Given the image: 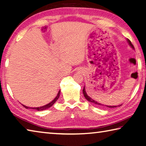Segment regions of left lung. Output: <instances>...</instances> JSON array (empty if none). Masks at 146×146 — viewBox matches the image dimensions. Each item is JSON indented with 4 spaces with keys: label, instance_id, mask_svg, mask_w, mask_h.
<instances>
[{
    "label": "left lung",
    "instance_id": "left-lung-1",
    "mask_svg": "<svg viewBox=\"0 0 146 146\" xmlns=\"http://www.w3.org/2000/svg\"><path fill=\"white\" fill-rule=\"evenodd\" d=\"M127 40H128V43H129V44H130V45L131 46V47L132 48H134L133 44H131V41H130V40H129V39H128ZM82 92H83V94H84V97L86 98L87 99V100H88L89 102H91L95 104H96V105H97V106H104V105H102V104H101L100 103H98V102H97V101H95L94 100H93L92 98H91L89 97V96L86 94V91H85V88H84V86L83 90H82ZM121 106V105L117 106L119 107V106ZM117 106H107V107H110V108H113V107H117Z\"/></svg>",
    "mask_w": 146,
    "mask_h": 146
}]
</instances>
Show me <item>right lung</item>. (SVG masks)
I'll return each mask as SVG.
<instances>
[{
	"mask_svg": "<svg viewBox=\"0 0 146 146\" xmlns=\"http://www.w3.org/2000/svg\"><path fill=\"white\" fill-rule=\"evenodd\" d=\"M60 91H59L58 93V95L56 96V97L54 99V100L51 102L49 103L48 104H47V105L46 106H42V107H27L23 105V106L24 107H25L26 109H35V110H37V111H43V110H45V109H47L48 108H49V107H51L53 105V104L55 103V102L58 99L59 97H60Z\"/></svg>",
	"mask_w": 146,
	"mask_h": 146,
	"instance_id": "obj_1",
	"label": "right lung"
}]
</instances>
